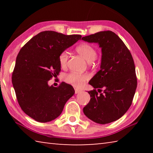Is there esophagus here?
<instances>
[{
	"label": "esophagus",
	"mask_w": 153,
	"mask_h": 153,
	"mask_svg": "<svg viewBox=\"0 0 153 153\" xmlns=\"http://www.w3.org/2000/svg\"><path fill=\"white\" fill-rule=\"evenodd\" d=\"M79 92H81V90L78 89H75V93H76V94H78Z\"/></svg>",
	"instance_id": "esophagus-1"
}]
</instances>
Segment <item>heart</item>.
<instances>
[{"mask_svg": "<svg viewBox=\"0 0 153 153\" xmlns=\"http://www.w3.org/2000/svg\"><path fill=\"white\" fill-rule=\"evenodd\" d=\"M76 51L80 55L83 56L88 62L90 65L94 63L97 56V51L94 46L88 43H84L79 45L76 48ZM68 61V53L63 51L59 56V62L62 68H65ZM89 79V76L86 74H77L71 72L67 74L65 77L67 83L73 85L76 88H82L84 86L87 80Z\"/></svg>", "mask_w": 153, "mask_h": 153, "instance_id": "1", "label": "heart"}]
</instances>
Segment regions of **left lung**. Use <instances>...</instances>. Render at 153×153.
<instances>
[{"label": "left lung", "instance_id": "8db88e82", "mask_svg": "<svg viewBox=\"0 0 153 153\" xmlns=\"http://www.w3.org/2000/svg\"><path fill=\"white\" fill-rule=\"evenodd\" d=\"M82 40L98 43L102 49L100 69L89 82L94 89L88 91L90 100L83 111L97 123L113 122L122 117L132 103L137 88L133 57L121 38L111 31L84 36Z\"/></svg>", "mask_w": 153, "mask_h": 153}]
</instances>
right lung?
<instances>
[{
	"label": "right lung",
	"mask_w": 153,
	"mask_h": 153,
	"mask_svg": "<svg viewBox=\"0 0 153 153\" xmlns=\"http://www.w3.org/2000/svg\"><path fill=\"white\" fill-rule=\"evenodd\" d=\"M81 38V35L45 31L33 36L20 50L12 82L20 107L31 118L41 123L54 120L74 94L71 85L63 82L54 87L48 86V82L60 73V54Z\"/></svg>",
	"instance_id": "right-lung-1"
}]
</instances>
